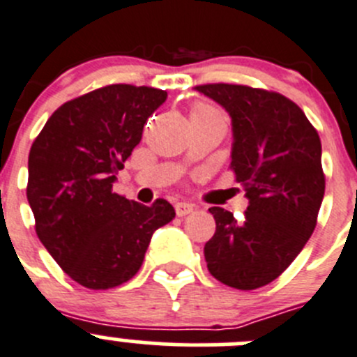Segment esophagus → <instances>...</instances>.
<instances>
[{
  "label": "esophagus",
  "instance_id": "34e87169",
  "mask_svg": "<svg viewBox=\"0 0 357 357\" xmlns=\"http://www.w3.org/2000/svg\"><path fill=\"white\" fill-rule=\"evenodd\" d=\"M175 211H177L178 217H185V215L192 213V211H194V204L185 203V201H180V203L175 204Z\"/></svg>",
  "mask_w": 357,
  "mask_h": 357
}]
</instances>
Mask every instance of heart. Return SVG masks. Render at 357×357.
<instances>
[{"mask_svg": "<svg viewBox=\"0 0 357 357\" xmlns=\"http://www.w3.org/2000/svg\"><path fill=\"white\" fill-rule=\"evenodd\" d=\"M215 112H220V111H217V109H215L213 105L203 104V102H199V104H194L192 109H190V118H197V116L215 114Z\"/></svg>", "mask_w": 357, "mask_h": 357, "instance_id": "heart-1", "label": "heart"}]
</instances>
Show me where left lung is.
I'll return each instance as SVG.
<instances>
[{
	"instance_id": "1",
	"label": "left lung",
	"mask_w": 357,
	"mask_h": 357,
	"mask_svg": "<svg viewBox=\"0 0 357 357\" xmlns=\"http://www.w3.org/2000/svg\"><path fill=\"white\" fill-rule=\"evenodd\" d=\"M196 90L231 116V170L248 197L241 222L210 208L217 229L204 245L208 271L227 287L255 290L287 271L316 227L324 196L319 135L276 91L227 83Z\"/></svg>"
}]
</instances>
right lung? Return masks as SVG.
Listing matches in <instances>:
<instances>
[{
  "mask_svg": "<svg viewBox=\"0 0 357 357\" xmlns=\"http://www.w3.org/2000/svg\"><path fill=\"white\" fill-rule=\"evenodd\" d=\"M165 100L158 88L102 86L60 105L31 146L27 201L36 234L81 287L107 290L132 280L153 232L175 218L167 199L144 206L112 192Z\"/></svg>",
  "mask_w": 357,
  "mask_h": 357,
  "instance_id": "obj_1",
  "label": "right lung"
}]
</instances>
